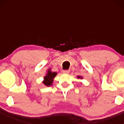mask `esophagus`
<instances>
[{
	"label": "esophagus",
	"instance_id": "34e87169",
	"mask_svg": "<svg viewBox=\"0 0 124 124\" xmlns=\"http://www.w3.org/2000/svg\"><path fill=\"white\" fill-rule=\"evenodd\" d=\"M70 71V70H63V71H62V72H63V73H64V74H69Z\"/></svg>",
	"mask_w": 124,
	"mask_h": 124
}]
</instances>
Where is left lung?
Returning a JSON list of instances; mask_svg holds the SVG:
<instances>
[{
	"label": "left lung",
	"instance_id": "8db88e82",
	"mask_svg": "<svg viewBox=\"0 0 124 124\" xmlns=\"http://www.w3.org/2000/svg\"><path fill=\"white\" fill-rule=\"evenodd\" d=\"M77 78H80V79H82V78H83V77H82V76H77Z\"/></svg>",
	"mask_w": 124,
	"mask_h": 124
}]
</instances>
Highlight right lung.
I'll return each instance as SVG.
<instances>
[{"instance_id": "obj_1", "label": "right lung", "mask_w": 124, "mask_h": 124, "mask_svg": "<svg viewBox=\"0 0 124 124\" xmlns=\"http://www.w3.org/2000/svg\"><path fill=\"white\" fill-rule=\"evenodd\" d=\"M57 74V72H52L50 68L48 69L46 73V76L44 77V80L42 81V83L46 86H52L54 77Z\"/></svg>"}]
</instances>
